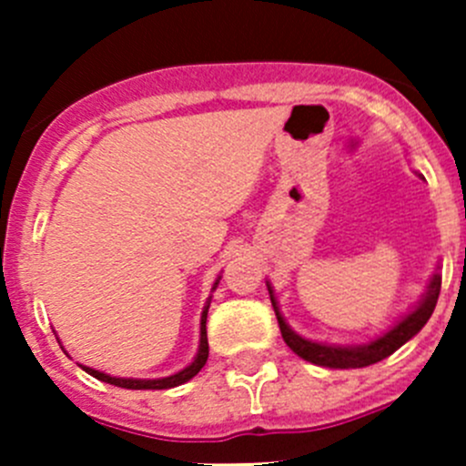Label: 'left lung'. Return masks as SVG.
Segmentation results:
<instances>
[{"mask_svg":"<svg viewBox=\"0 0 466 466\" xmlns=\"http://www.w3.org/2000/svg\"><path fill=\"white\" fill-rule=\"evenodd\" d=\"M268 286V293H270L272 309H275L277 322H279L281 338H284L286 345L299 356V359L309 360L313 365H322V368L331 370H351V368H368V365L379 363V360L388 359L390 354L399 350L401 345H406L412 336L421 331L429 318L433 316L437 298H440L441 289V277L433 275L429 289H426L424 298L420 299L415 309H412L408 316H403L401 320L394 324L392 329L383 333V336L374 338L368 345H351V347H340V345H324V342H313L302 338L299 333H295L293 329L289 327L284 320V316L279 313V307H277V299L272 295V286Z\"/></svg>","mask_w":466,"mask_h":466,"instance_id":"8db88e82","label":"left lung"}]
</instances>
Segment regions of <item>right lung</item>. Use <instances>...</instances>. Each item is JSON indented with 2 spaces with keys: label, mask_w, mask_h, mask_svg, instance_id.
<instances>
[{
  "label": "right lung",
  "mask_w": 466,
  "mask_h": 466,
  "mask_svg": "<svg viewBox=\"0 0 466 466\" xmlns=\"http://www.w3.org/2000/svg\"><path fill=\"white\" fill-rule=\"evenodd\" d=\"M220 279V277H218ZM218 279H216L214 289L218 286ZM207 311H209V302L205 304L203 309V316H200V345H198V354L196 359L187 365L185 370L180 372L171 374V377H164V379H116L110 377V374H103L98 370L87 368V365H81L87 374H92L94 379L103 380V383H110L116 385V388H126V390H168V388H176V385L187 383L189 379H194L196 374L203 370V365L207 363V356H209V342H207Z\"/></svg>",
  "instance_id": "1"
}]
</instances>
